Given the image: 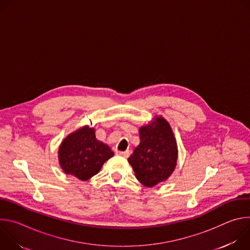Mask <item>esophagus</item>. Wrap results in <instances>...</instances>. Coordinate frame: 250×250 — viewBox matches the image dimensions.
Returning a JSON list of instances; mask_svg holds the SVG:
<instances>
[{"mask_svg": "<svg viewBox=\"0 0 250 250\" xmlns=\"http://www.w3.org/2000/svg\"><path fill=\"white\" fill-rule=\"evenodd\" d=\"M117 154L120 155V156H123V157H128L129 156V151L126 150V151H117Z\"/></svg>", "mask_w": 250, "mask_h": 250, "instance_id": "esophagus-1", "label": "esophagus"}]
</instances>
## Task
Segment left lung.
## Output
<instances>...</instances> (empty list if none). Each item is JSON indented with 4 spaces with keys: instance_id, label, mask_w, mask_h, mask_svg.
Masks as SVG:
<instances>
[{
    "instance_id": "8db88e82",
    "label": "left lung",
    "mask_w": 250,
    "mask_h": 250,
    "mask_svg": "<svg viewBox=\"0 0 250 250\" xmlns=\"http://www.w3.org/2000/svg\"><path fill=\"white\" fill-rule=\"evenodd\" d=\"M140 142L127 161L136 179L146 187L166 181L173 173L178 158L176 139L169 123L156 117L139 128Z\"/></svg>"
}]
</instances>
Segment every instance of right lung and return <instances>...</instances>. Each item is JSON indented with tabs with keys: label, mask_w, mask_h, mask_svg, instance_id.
Here are the masks:
<instances>
[{
	"label": "right lung",
	"mask_w": 250,
	"mask_h": 250,
	"mask_svg": "<svg viewBox=\"0 0 250 250\" xmlns=\"http://www.w3.org/2000/svg\"><path fill=\"white\" fill-rule=\"evenodd\" d=\"M114 156L111 148L98 140L95 128L85 125L67 135L58 149L63 172L79 180H89L98 174L103 164Z\"/></svg>",
	"instance_id": "right-lung-1"
}]
</instances>
